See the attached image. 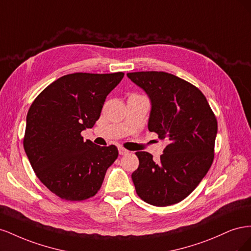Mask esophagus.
I'll list each match as a JSON object with an SVG mask.
<instances>
[{
	"label": "esophagus",
	"instance_id": "1",
	"mask_svg": "<svg viewBox=\"0 0 251 251\" xmlns=\"http://www.w3.org/2000/svg\"><path fill=\"white\" fill-rule=\"evenodd\" d=\"M118 151H119V155H126L128 153V151L126 150L125 148H119Z\"/></svg>",
	"mask_w": 251,
	"mask_h": 251
}]
</instances>
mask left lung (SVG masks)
<instances>
[{
    "mask_svg": "<svg viewBox=\"0 0 251 251\" xmlns=\"http://www.w3.org/2000/svg\"><path fill=\"white\" fill-rule=\"evenodd\" d=\"M150 96L149 130L169 144L155 162L137 151L132 174L136 193L155 206L179 203L198 186L214 161L218 123L206 97L184 79L161 71L127 73Z\"/></svg>",
    "mask_w": 251,
    "mask_h": 251,
    "instance_id": "1",
    "label": "left lung"
}]
</instances>
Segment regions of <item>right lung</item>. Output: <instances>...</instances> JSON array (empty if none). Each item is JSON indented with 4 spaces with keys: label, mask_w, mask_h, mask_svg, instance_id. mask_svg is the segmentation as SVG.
Masks as SVG:
<instances>
[{
    "label": "right lung",
    "mask_w": 251,
    "mask_h": 251,
    "mask_svg": "<svg viewBox=\"0 0 251 251\" xmlns=\"http://www.w3.org/2000/svg\"><path fill=\"white\" fill-rule=\"evenodd\" d=\"M125 73H72L45 88L26 118L24 149L36 177L67 201H82L100 191L107 170L118 157L115 146L83 141L93 127L105 97Z\"/></svg>",
    "instance_id": "right-lung-1"
}]
</instances>
